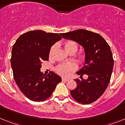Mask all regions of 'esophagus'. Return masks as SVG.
<instances>
[{
    "instance_id": "1",
    "label": "esophagus",
    "mask_w": 125,
    "mask_h": 125,
    "mask_svg": "<svg viewBox=\"0 0 125 125\" xmlns=\"http://www.w3.org/2000/svg\"><path fill=\"white\" fill-rule=\"evenodd\" d=\"M62 81H66V82L69 81V79H67V78H63V77L62 78Z\"/></svg>"
}]
</instances>
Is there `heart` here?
<instances>
[{"instance_id":"obj_1","label":"heart","mask_w":125,"mask_h":125,"mask_svg":"<svg viewBox=\"0 0 125 125\" xmlns=\"http://www.w3.org/2000/svg\"><path fill=\"white\" fill-rule=\"evenodd\" d=\"M65 48L69 53L71 52H76L78 49L77 44L73 41H68L64 44ZM56 45H53L51 47L49 52V57L52 58L54 54ZM77 65L75 62H70L67 63H62L58 65L55 69V71L58 75L63 77H69L73 72L77 69Z\"/></svg>"}]
</instances>
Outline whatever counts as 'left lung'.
Segmentation results:
<instances>
[{"mask_svg": "<svg viewBox=\"0 0 125 125\" xmlns=\"http://www.w3.org/2000/svg\"><path fill=\"white\" fill-rule=\"evenodd\" d=\"M61 36L77 42L85 48V64L77 72L81 79L74 80L77 87L70 94L77 103L91 104L103 95L110 82L114 65L110 46L98 33L87 30H75L61 33ZM83 74L88 75L87 79H83Z\"/></svg>", "mask_w": 125, "mask_h": 125, "instance_id": "1", "label": "left lung"}]
</instances>
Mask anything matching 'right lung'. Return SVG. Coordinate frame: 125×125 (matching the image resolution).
<instances>
[{"label": "right lung", "mask_w": 125, "mask_h": 125, "mask_svg": "<svg viewBox=\"0 0 125 125\" xmlns=\"http://www.w3.org/2000/svg\"><path fill=\"white\" fill-rule=\"evenodd\" d=\"M61 39V34L35 30L21 35L13 45L10 63L14 79L20 91L30 100L45 101L62 81L53 72L45 77L40 72L41 63L48 60L51 46Z\"/></svg>", "instance_id": "1"}]
</instances>
